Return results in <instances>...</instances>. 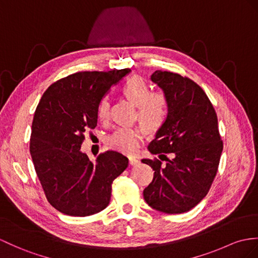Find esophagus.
I'll return each mask as SVG.
<instances>
[{
  "label": "esophagus",
  "mask_w": 258,
  "mask_h": 258,
  "mask_svg": "<svg viewBox=\"0 0 258 258\" xmlns=\"http://www.w3.org/2000/svg\"><path fill=\"white\" fill-rule=\"evenodd\" d=\"M139 160L138 159H136V158H133V156H130L129 158V163L131 165H137V164H139Z\"/></svg>",
  "instance_id": "esophagus-1"
}]
</instances>
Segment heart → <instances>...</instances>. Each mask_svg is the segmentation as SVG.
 Here are the masks:
<instances>
[{"mask_svg":"<svg viewBox=\"0 0 258 258\" xmlns=\"http://www.w3.org/2000/svg\"><path fill=\"white\" fill-rule=\"evenodd\" d=\"M122 95L137 106V117L150 131L158 130L165 122L168 115V98L163 91L150 92V86L139 77H134L121 86ZM108 99L102 97L96 107V117L99 121L108 118ZM144 140L143 129L140 127H121L116 129L106 144L111 150L124 154H134Z\"/></svg>","mask_w":258,"mask_h":258,"instance_id":"heart-1","label":"heart"}]
</instances>
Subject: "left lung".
Masks as SVG:
<instances>
[{
  "label": "left lung",
  "instance_id": "1",
  "mask_svg": "<svg viewBox=\"0 0 258 258\" xmlns=\"http://www.w3.org/2000/svg\"><path fill=\"white\" fill-rule=\"evenodd\" d=\"M151 80L164 91L169 107L148 149L152 154L175 156L165 165L155 158L142 159L154 171L143 197L161 212H187L208 194L218 172L223 142L217 112L205 91L189 78L156 70Z\"/></svg>",
  "mask_w": 258,
  "mask_h": 258
}]
</instances>
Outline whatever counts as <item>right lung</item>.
<instances>
[{"instance_id":"add662e5","label":"right lung","mask_w":258,"mask_h":258,"mask_svg":"<svg viewBox=\"0 0 258 258\" xmlns=\"http://www.w3.org/2000/svg\"><path fill=\"white\" fill-rule=\"evenodd\" d=\"M129 72L70 74L50 85L37 105L31 159L49 204L64 215L86 217L105 209L112 181L128 167V159L116 151L100 153L93 163L80 149L85 133L97 125L99 99Z\"/></svg>"}]
</instances>
